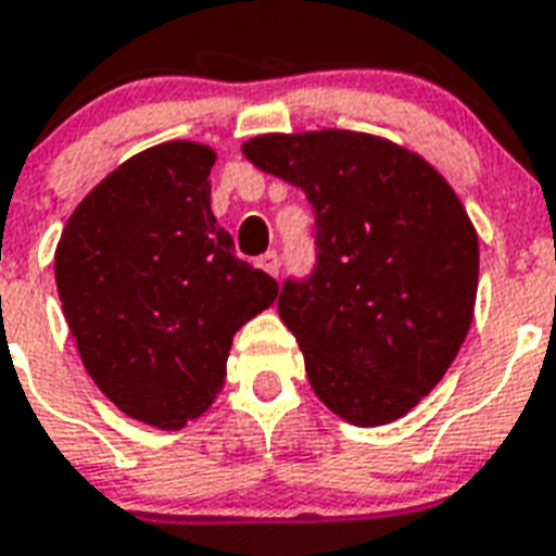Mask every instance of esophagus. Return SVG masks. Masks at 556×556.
Returning a JSON list of instances; mask_svg holds the SVG:
<instances>
[{"instance_id":"1","label":"esophagus","mask_w":556,"mask_h":556,"mask_svg":"<svg viewBox=\"0 0 556 556\" xmlns=\"http://www.w3.org/2000/svg\"><path fill=\"white\" fill-rule=\"evenodd\" d=\"M258 267L275 278V275H278V269H281V258H278V252H264V255L258 258Z\"/></svg>"}]
</instances>
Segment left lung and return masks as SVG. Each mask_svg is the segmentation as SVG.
<instances>
[{
  "instance_id": "1",
  "label": "left lung",
  "mask_w": 556,
  "mask_h": 556,
  "mask_svg": "<svg viewBox=\"0 0 556 556\" xmlns=\"http://www.w3.org/2000/svg\"><path fill=\"white\" fill-rule=\"evenodd\" d=\"M241 150L315 206L318 269L278 298L312 392L364 429L409 415L475 318L480 244L457 192L424 155L371 132H264Z\"/></svg>"
}]
</instances>
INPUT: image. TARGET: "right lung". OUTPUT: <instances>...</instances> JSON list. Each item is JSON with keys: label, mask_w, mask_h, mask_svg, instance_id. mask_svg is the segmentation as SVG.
I'll return each instance as SVG.
<instances>
[{"label": "right lung", "mask_w": 556, "mask_h": 556, "mask_svg": "<svg viewBox=\"0 0 556 556\" xmlns=\"http://www.w3.org/2000/svg\"><path fill=\"white\" fill-rule=\"evenodd\" d=\"M213 164L201 141L147 147L87 192L56 244L59 301L87 375L164 432L213 406L232 338L278 298L215 222Z\"/></svg>", "instance_id": "add662e5"}]
</instances>
